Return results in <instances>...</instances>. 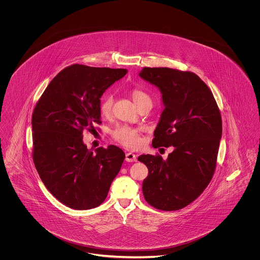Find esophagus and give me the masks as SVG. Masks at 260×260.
<instances>
[{
    "instance_id": "34e87169",
    "label": "esophagus",
    "mask_w": 260,
    "mask_h": 260,
    "mask_svg": "<svg viewBox=\"0 0 260 260\" xmlns=\"http://www.w3.org/2000/svg\"><path fill=\"white\" fill-rule=\"evenodd\" d=\"M136 155L132 153V152H128L125 154V161H136Z\"/></svg>"
}]
</instances>
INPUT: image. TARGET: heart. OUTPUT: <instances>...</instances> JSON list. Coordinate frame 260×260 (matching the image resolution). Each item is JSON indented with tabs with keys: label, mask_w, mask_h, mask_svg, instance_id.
<instances>
[{
	"label": "heart",
	"mask_w": 260,
	"mask_h": 260,
	"mask_svg": "<svg viewBox=\"0 0 260 260\" xmlns=\"http://www.w3.org/2000/svg\"><path fill=\"white\" fill-rule=\"evenodd\" d=\"M131 94L137 106H139L140 104L145 103V102H148L152 104L151 98L146 92H144L141 89L135 88L131 91ZM113 103H114L113 94L111 93L106 94L100 103V113L103 116H109L111 114ZM112 136L116 141H118L119 143L123 144L126 147H129V148L137 147L140 143L139 132L135 127H132L128 125H118L112 132Z\"/></svg>",
	"instance_id": "1"
}]
</instances>
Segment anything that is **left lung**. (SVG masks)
Returning <instances> with one entry per match:
<instances>
[{
	"label": "left lung",
	"mask_w": 260,
	"mask_h": 260,
	"mask_svg": "<svg viewBox=\"0 0 260 260\" xmlns=\"http://www.w3.org/2000/svg\"><path fill=\"white\" fill-rule=\"evenodd\" d=\"M139 76L160 89L165 107L152 145L173 147L167 160L160 155L138 157L149 171L143 195L158 210H180L198 198L212 178L221 115L209 87L192 72L144 67Z\"/></svg>",
	"instance_id": "left-lung-1"
}]
</instances>
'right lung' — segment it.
I'll return each mask as SVG.
<instances>
[{
	"mask_svg": "<svg viewBox=\"0 0 260 260\" xmlns=\"http://www.w3.org/2000/svg\"><path fill=\"white\" fill-rule=\"evenodd\" d=\"M126 69L74 64L64 68L45 89L32 116L33 161L50 193L74 210L99 207L124 160L115 145L93 153L83 131L101 124L100 99Z\"/></svg>",
	"mask_w": 260,
	"mask_h": 260,
	"instance_id": "obj_1",
	"label": "right lung"
}]
</instances>
